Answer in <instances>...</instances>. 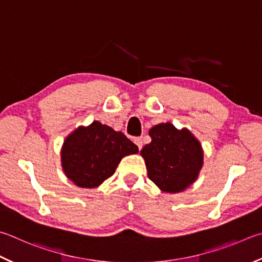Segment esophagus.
Wrapping results in <instances>:
<instances>
[{
	"mask_svg": "<svg viewBox=\"0 0 262 262\" xmlns=\"http://www.w3.org/2000/svg\"><path fill=\"white\" fill-rule=\"evenodd\" d=\"M134 143L137 145V147H139V150H141L142 147H143V142H142L141 137H135V139H134Z\"/></svg>",
	"mask_w": 262,
	"mask_h": 262,
	"instance_id": "esophagus-1",
	"label": "esophagus"
}]
</instances>
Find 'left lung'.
<instances>
[{
  "instance_id": "1",
  "label": "left lung",
  "mask_w": 262,
  "mask_h": 262,
  "mask_svg": "<svg viewBox=\"0 0 262 262\" xmlns=\"http://www.w3.org/2000/svg\"><path fill=\"white\" fill-rule=\"evenodd\" d=\"M151 143L141 150L147 177L165 192H180L196 181L203 166L199 142L187 129L178 130L172 123L152 127Z\"/></svg>"
}]
</instances>
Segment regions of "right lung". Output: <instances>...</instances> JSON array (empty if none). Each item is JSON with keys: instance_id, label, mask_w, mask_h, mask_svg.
Listing matches in <instances>:
<instances>
[{"instance_id": "obj_1", "label": "right lung", "mask_w": 262, "mask_h": 262, "mask_svg": "<svg viewBox=\"0 0 262 262\" xmlns=\"http://www.w3.org/2000/svg\"><path fill=\"white\" fill-rule=\"evenodd\" d=\"M137 152L139 147L121 132L94 121L65 140L61 166L78 187L95 188L112 177L122 157Z\"/></svg>"}]
</instances>
